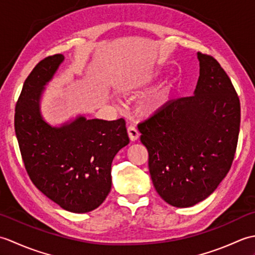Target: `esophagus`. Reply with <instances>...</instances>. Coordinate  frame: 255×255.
Segmentation results:
<instances>
[{"label": "esophagus", "mask_w": 255, "mask_h": 255, "mask_svg": "<svg viewBox=\"0 0 255 255\" xmlns=\"http://www.w3.org/2000/svg\"><path fill=\"white\" fill-rule=\"evenodd\" d=\"M127 131H128L129 139H130L131 141H136V140H138L140 133H139V131L133 126H129L128 129H127Z\"/></svg>", "instance_id": "34e87169"}]
</instances>
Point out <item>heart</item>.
<instances>
[{
  "instance_id": "heart-1",
  "label": "heart",
  "mask_w": 255,
  "mask_h": 255,
  "mask_svg": "<svg viewBox=\"0 0 255 255\" xmlns=\"http://www.w3.org/2000/svg\"><path fill=\"white\" fill-rule=\"evenodd\" d=\"M155 75H149L148 78L144 79V82L153 80ZM173 92V85L170 82H166L164 84L160 85L156 88L153 92L144 97V99L139 103L137 106V113L139 116L143 118H151L155 116L165 108V106L169 104V102L172 97Z\"/></svg>"
}]
</instances>
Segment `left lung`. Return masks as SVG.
<instances>
[{
    "label": "left lung",
    "instance_id": "left-lung-1",
    "mask_svg": "<svg viewBox=\"0 0 255 255\" xmlns=\"http://www.w3.org/2000/svg\"><path fill=\"white\" fill-rule=\"evenodd\" d=\"M194 95L172 102L138 125L155 191L173 207L207 198L229 172L240 130V101L225 70L197 52Z\"/></svg>",
    "mask_w": 255,
    "mask_h": 255
}]
</instances>
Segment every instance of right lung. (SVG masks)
<instances>
[{
    "instance_id": "right-lung-1",
    "label": "right lung",
    "mask_w": 255,
    "mask_h": 255,
    "mask_svg": "<svg viewBox=\"0 0 255 255\" xmlns=\"http://www.w3.org/2000/svg\"><path fill=\"white\" fill-rule=\"evenodd\" d=\"M63 61V55L48 57L26 79L15 108V132L34 185L62 209L84 214L111 192L112 162L129 138L123 118L78 115L60 125L46 121L42 96Z\"/></svg>"
}]
</instances>
